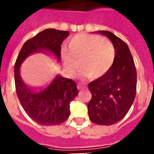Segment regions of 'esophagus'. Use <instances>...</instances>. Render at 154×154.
<instances>
[{
	"mask_svg": "<svg viewBox=\"0 0 154 154\" xmlns=\"http://www.w3.org/2000/svg\"><path fill=\"white\" fill-rule=\"evenodd\" d=\"M86 87V84L85 83H82V82H79L78 83V89H84Z\"/></svg>",
	"mask_w": 154,
	"mask_h": 154,
	"instance_id": "esophagus-1",
	"label": "esophagus"
}]
</instances>
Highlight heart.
I'll return each instance as SVG.
<instances>
[{
    "mask_svg": "<svg viewBox=\"0 0 154 154\" xmlns=\"http://www.w3.org/2000/svg\"><path fill=\"white\" fill-rule=\"evenodd\" d=\"M68 51H62L64 65L68 72L74 75L80 68L81 75L99 78L109 70L115 58V47L107 38L96 35L78 34L69 40Z\"/></svg>",
    "mask_w": 154,
    "mask_h": 154,
    "instance_id": "b5f03b06",
    "label": "heart"
}]
</instances>
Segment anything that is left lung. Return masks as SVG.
<instances>
[{"instance_id":"obj_1","label":"left lung","mask_w":154,"mask_h":154,"mask_svg":"<svg viewBox=\"0 0 154 154\" xmlns=\"http://www.w3.org/2000/svg\"><path fill=\"white\" fill-rule=\"evenodd\" d=\"M115 47L109 70L89 84L92 99L88 103L89 119L98 125L116 123L127 114L137 92V69L126 42L108 31H99Z\"/></svg>"}]
</instances>
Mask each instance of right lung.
I'll return each instance as SVG.
<instances>
[{
    "mask_svg": "<svg viewBox=\"0 0 154 154\" xmlns=\"http://www.w3.org/2000/svg\"><path fill=\"white\" fill-rule=\"evenodd\" d=\"M69 31L48 28L25 42L14 65L15 89L19 101L31 119L42 126L64 123L70 115L69 105L79 92L75 82L57 75L45 87L33 89L24 83L20 67L25 58L35 52L49 51L61 59V45Z\"/></svg>",
    "mask_w": 154,
    "mask_h": 154,
    "instance_id": "add662e5",
    "label": "right lung"
}]
</instances>
